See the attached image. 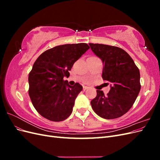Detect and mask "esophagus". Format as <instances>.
Returning <instances> with one entry per match:
<instances>
[{
    "instance_id": "34e87169",
    "label": "esophagus",
    "mask_w": 160,
    "mask_h": 160,
    "mask_svg": "<svg viewBox=\"0 0 160 160\" xmlns=\"http://www.w3.org/2000/svg\"><path fill=\"white\" fill-rule=\"evenodd\" d=\"M88 89H89V87H88V86H83V90L84 91Z\"/></svg>"
}]
</instances>
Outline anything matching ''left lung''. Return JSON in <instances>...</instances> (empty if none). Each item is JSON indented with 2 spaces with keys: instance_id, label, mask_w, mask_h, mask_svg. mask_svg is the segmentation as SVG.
Masks as SVG:
<instances>
[{
  "instance_id": "1",
  "label": "left lung",
  "mask_w": 160,
  "mask_h": 160,
  "mask_svg": "<svg viewBox=\"0 0 160 160\" xmlns=\"http://www.w3.org/2000/svg\"><path fill=\"white\" fill-rule=\"evenodd\" d=\"M95 54L102 60V78L111 83L107 95L97 90L91 101L93 111L106 119L120 118L132 107L141 89L140 73L132 58L118 47L89 43Z\"/></svg>"
}]
</instances>
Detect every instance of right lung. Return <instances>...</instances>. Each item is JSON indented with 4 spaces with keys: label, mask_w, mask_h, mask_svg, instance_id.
Listing matches in <instances>:
<instances>
[{
    "label": "right lung",
    "mask_w": 160,
    "mask_h": 160,
    "mask_svg": "<svg viewBox=\"0 0 160 160\" xmlns=\"http://www.w3.org/2000/svg\"><path fill=\"white\" fill-rule=\"evenodd\" d=\"M89 49L87 43L57 46L43 52L28 75V95L34 108L43 118L62 122L71 114L75 100L83 89L64 81L75 62Z\"/></svg>",
    "instance_id": "1"
}]
</instances>
